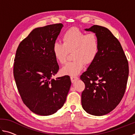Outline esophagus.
Returning <instances> with one entry per match:
<instances>
[{
	"label": "esophagus",
	"instance_id": "esophagus-1",
	"mask_svg": "<svg viewBox=\"0 0 135 135\" xmlns=\"http://www.w3.org/2000/svg\"><path fill=\"white\" fill-rule=\"evenodd\" d=\"M79 79V78L77 77L76 76H71V81L72 83H74V82L76 81V80Z\"/></svg>",
	"mask_w": 135,
	"mask_h": 135
}]
</instances>
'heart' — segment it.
<instances>
[{
  "mask_svg": "<svg viewBox=\"0 0 135 135\" xmlns=\"http://www.w3.org/2000/svg\"><path fill=\"white\" fill-rule=\"evenodd\" d=\"M62 44L55 43L52 48L54 56L61 64H65L70 52L74 59L61 68V73L65 76H76L84 67L92 64L99 53V45L97 35L86 34L77 28L68 30L64 34Z\"/></svg>",
  "mask_w": 135,
  "mask_h": 135,
  "instance_id": "heart-1",
  "label": "heart"
}]
</instances>
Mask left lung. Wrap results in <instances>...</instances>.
I'll return each mask as SVG.
<instances>
[{
  "label": "left lung",
  "mask_w": 135,
  "mask_h": 135,
  "mask_svg": "<svg viewBox=\"0 0 135 135\" xmlns=\"http://www.w3.org/2000/svg\"><path fill=\"white\" fill-rule=\"evenodd\" d=\"M97 35L99 49L97 58L80 76L85 84L81 105L88 114L101 116L110 113L124 96L129 76V64L119 41L106 27L89 28Z\"/></svg>",
  "instance_id": "left-lung-1"
}]
</instances>
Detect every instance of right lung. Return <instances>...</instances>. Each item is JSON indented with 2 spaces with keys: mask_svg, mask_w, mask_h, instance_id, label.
<instances>
[{
  "mask_svg": "<svg viewBox=\"0 0 135 135\" xmlns=\"http://www.w3.org/2000/svg\"><path fill=\"white\" fill-rule=\"evenodd\" d=\"M62 24L33 29L18 46L13 76L24 104L40 115L55 113L64 104L71 82L65 76L51 77L59 70L52 48Z\"/></svg>",
  "mask_w": 135,
  "mask_h": 135,
  "instance_id": "add662e5",
  "label": "right lung"
}]
</instances>
